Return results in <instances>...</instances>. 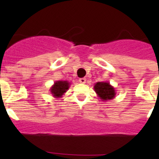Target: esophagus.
Segmentation results:
<instances>
[{"instance_id":"1","label":"esophagus","mask_w":159,"mask_h":159,"mask_svg":"<svg viewBox=\"0 0 159 159\" xmlns=\"http://www.w3.org/2000/svg\"><path fill=\"white\" fill-rule=\"evenodd\" d=\"M79 81H80V83H81V84H85V83H86V79L80 78V80H79Z\"/></svg>"}]
</instances>
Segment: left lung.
Returning <instances> with one entry per match:
<instances>
[{"instance_id": "obj_1", "label": "left lung", "mask_w": 159, "mask_h": 159, "mask_svg": "<svg viewBox=\"0 0 159 159\" xmlns=\"http://www.w3.org/2000/svg\"><path fill=\"white\" fill-rule=\"evenodd\" d=\"M94 90L97 95L102 101H107L116 97V89L108 82H97L95 84Z\"/></svg>"}]
</instances>
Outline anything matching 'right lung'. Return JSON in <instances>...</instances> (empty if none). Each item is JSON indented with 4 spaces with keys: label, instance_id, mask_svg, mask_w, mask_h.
<instances>
[{
    "label": "right lung",
    "instance_id": "add662e5",
    "mask_svg": "<svg viewBox=\"0 0 159 159\" xmlns=\"http://www.w3.org/2000/svg\"><path fill=\"white\" fill-rule=\"evenodd\" d=\"M70 84L67 80H58L54 83L50 88V92L55 98H61L69 88Z\"/></svg>",
    "mask_w": 159,
    "mask_h": 159
}]
</instances>
